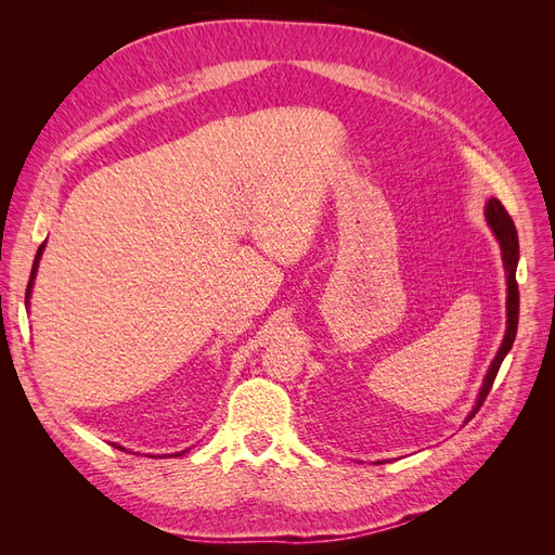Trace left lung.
Segmentation results:
<instances>
[{
  "label": "left lung",
  "mask_w": 555,
  "mask_h": 555,
  "mask_svg": "<svg viewBox=\"0 0 555 555\" xmlns=\"http://www.w3.org/2000/svg\"><path fill=\"white\" fill-rule=\"evenodd\" d=\"M486 222H489V227L493 229L495 238L500 243V249H502V263H505V273H507V333H505V340H502L498 354L489 367V373H486L483 377V384H481V391H479V398L475 402L473 412H469L467 422L473 418L479 408L483 405L486 396H489L491 386L495 382V375L500 371V363L505 361L507 351L512 349L514 345V338H516V326H518V284H516V263H518V236H516V227H514V220L509 217V212L505 210V206L500 204L498 198H489V204H486Z\"/></svg>",
  "instance_id": "1"
}]
</instances>
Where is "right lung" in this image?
<instances>
[{
  "label": "right lung",
  "mask_w": 555,
  "mask_h": 555,
  "mask_svg": "<svg viewBox=\"0 0 555 555\" xmlns=\"http://www.w3.org/2000/svg\"><path fill=\"white\" fill-rule=\"evenodd\" d=\"M43 247H46V243L39 247V251H37V259H35V266H31V275H29V284H27V304H29L31 284H35V278H37V268H39V259H41V255H43ZM113 447H117V444H113ZM117 449H122V447H117ZM176 456H180V453H176Z\"/></svg>",
  "instance_id": "right-lung-1"
}]
</instances>
